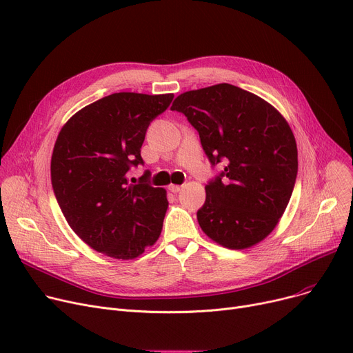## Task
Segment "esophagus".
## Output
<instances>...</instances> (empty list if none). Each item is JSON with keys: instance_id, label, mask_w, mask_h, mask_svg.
I'll use <instances>...</instances> for the list:
<instances>
[{"instance_id": "34e87169", "label": "esophagus", "mask_w": 353, "mask_h": 353, "mask_svg": "<svg viewBox=\"0 0 353 353\" xmlns=\"http://www.w3.org/2000/svg\"><path fill=\"white\" fill-rule=\"evenodd\" d=\"M181 189H183V186H180V184H170V186H169V190L172 193H179Z\"/></svg>"}]
</instances>
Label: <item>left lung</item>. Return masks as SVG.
<instances>
[{
	"mask_svg": "<svg viewBox=\"0 0 353 353\" xmlns=\"http://www.w3.org/2000/svg\"><path fill=\"white\" fill-rule=\"evenodd\" d=\"M172 110L197 130L212 164L226 163L205 188L206 201L197 212L201 230L233 250L261 243L283 216L298 174L289 123L262 97L228 83L183 92Z\"/></svg>",
	"mask_w": 353,
	"mask_h": 353,
	"instance_id": "1",
	"label": "left lung"
}]
</instances>
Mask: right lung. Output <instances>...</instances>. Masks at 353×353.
Here are the masks:
<instances>
[{
  "label": "right lung",
  "mask_w": 353,
  "mask_h": 353,
  "mask_svg": "<svg viewBox=\"0 0 353 353\" xmlns=\"http://www.w3.org/2000/svg\"><path fill=\"white\" fill-rule=\"evenodd\" d=\"M173 97L114 92L61 127L51 156L52 189L72 232L96 252L128 261L160 237L167 192L128 183L127 172L143 164L147 127Z\"/></svg>",
  "instance_id": "add662e5"
}]
</instances>
